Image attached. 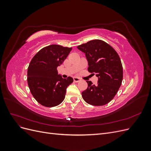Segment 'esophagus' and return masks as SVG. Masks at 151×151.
Here are the masks:
<instances>
[{
  "mask_svg": "<svg viewBox=\"0 0 151 151\" xmlns=\"http://www.w3.org/2000/svg\"><path fill=\"white\" fill-rule=\"evenodd\" d=\"M73 79H74V81L76 82V83H78V82H80L81 81V79L77 77H74Z\"/></svg>",
  "mask_w": 151,
  "mask_h": 151,
  "instance_id": "obj_1",
  "label": "esophagus"
}]
</instances>
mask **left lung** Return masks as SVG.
I'll list each match as a JSON object with an SVG mask.
<instances>
[{"label":"left lung","mask_w":151,"mask_h":151,"mask_svg":"<svg viewBox=\"0 0 151 151\" xmlns=\"http://www.w3.org/2000/svg\"><path fill=\"white\" fill-rule=\"evenodd\" d=\"M86 55L88 70L98 77L94 85L86 81L88 87L82 93L84 101L94 106L106 104L115 97L123 80V67L119 55L104 41L91 40L77 47Z\"/></svg>","instance_id":"8db88e82"}]
</instances>
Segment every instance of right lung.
Segmentation results:
<instances>
[{"instance_id":"add662e5","label":"right lung","mask_w":151,"mask_h":151,"mask_svg":"<svg viewBox=\"0 0 151 151\" xmlns=\"http://www.w3.org/2000/svg\"><path fill=\"white\" fill-rule=\"evenodd\" d=\"M71 50L61 45H49L41 49L29 63L27 74L29 88L35 99L44 106L60 104L65 98L67 88L73 83L71 77L63 79L57 69Z\"/></svg>"}]
</instances>
